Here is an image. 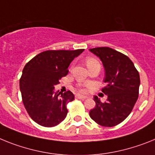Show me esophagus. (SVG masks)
<instances>
[{"mask_svg":"<svg viewBox=\"0 0 155 155\" xmlns=\"http://www.w3.org/2000/svg\"><path fill=\"white\" fill-rule=\"evenodd\" d=\"M76 98H77V99H81V100H85V99H87V97H84V96H82V95H79V94H77L76 96Z\"/></svg>","mask_w":155,"mask_h":155,"instance_id":"1","label":"esophagus"}]
</instances>
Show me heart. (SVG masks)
Listing matches in <instances>:
<instances>
[{
    "instance_id": "b5f03b06",
    "label": "heart",
    "mask_w": 155,
    "mask_h": 155,
    "mask_svg": "<svg viewBox=\"0 0 155 155\" xmlns=\"http://www.w3.org/2000/svg\"><path fill=\"white\" fill-rule=\"evenodd\" d=\"M86 63H87V66H90V65H92V64H100L99 61L97 60L96 58H94L92 57H90V58H87L86 59ZM79 91L82 93H86L87 92V89L84 88V87H81L79 88Z\"/></svg>"
}]
</instances>
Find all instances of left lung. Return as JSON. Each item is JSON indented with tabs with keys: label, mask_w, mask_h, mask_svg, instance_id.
<instances>
[{
	"label": "left lung",
	"mask_w": 155,
	"mask_h": 155,
	"mask_svg": "<svg viewBox=\"0 0 155 155\" xmlns=\"http://www.w3.org/2000/svg\"><path fill=\"white\" fill-rule=\"evenodd\" d=\"M100 58L105 69L104 79L107 86L102 92L107 96L105 102L94 97L96 106L90 116L97 124L111 127L119 124L131 113L139 96L140 74L130 58L107 47L90 49Z\"/></svg>",
	"instance_id": "left-lung-1"
}]
</instances>
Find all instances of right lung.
I'll return each instance as SVG.
<instances>
[{"label":"right lung","instance_id":"obj_1","mask_svg":"<svg viewBox=\"0 0 155 155\" xmlns=\"http://www.w3.org/2000/svg\"><path fill=\"white\" fill-rule=\"evenodd\" d=\"M83 51L49 50L26 63L19 87L24 107L37 124L53 127L65 118L67 104L74 100V94L70 91L64 94L55 92L54 86L68 74L70 63Z\"/></svg>","mask_w":155,"mask_h":155}]
</instances>
